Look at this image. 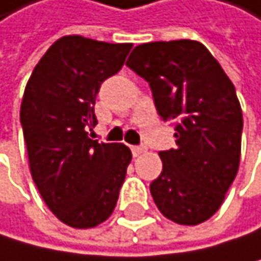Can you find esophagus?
I'll list each match as a JSON object with an SVG mask.
<instances>
[{
    "instance_id": "esophagus-1",
    "label": "esophagus",
    "mask_w": 261,
    "mask_h": 261,
    "mask_svg": "<svg viewBox=\"0 0 261 261\" xmlns=\"http://www.w3.org/2000/svg\"><path fill=\"white\" fill-rule=\"evenodd\" d=\"M132 152H133L135 158H140V156H143V154L146 152V148H144V146H133Z\"/></svg>"
}]
</instances>
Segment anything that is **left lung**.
Instances as JSON below:
<instances>
[{
  "label": "left lung",
  "mask_w": 261,
  "mask_h": 261,
  "mask_svg": "<svg viewBox=\"0 0 261 261\" xmlns=\"http://www.w3.org/2000/svg\"><path fill=\"white\" fill-rule=\"evenodd\" d=\"M126 66L149 83L162 120L175 121L177 148L159 152L152 200L177 224H201L221 208L241 162L234 84L201 42L188 39L138 45Z\"/></svg>",
  "instance_id": "8db88e82"
}]
</instances>
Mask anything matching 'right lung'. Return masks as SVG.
I'll list each match as a JSON object with an SVG mask.
<instances>
[{
	"label": "right lung",
	"instance_id": "right-lung-1",
	"mask_svg": "<svg viewBox=\"0 0 261 261\" xmlns=\"http://www.w3.org/2000/svg\"><path fill=\"white\" fill-rule=\"evenodd\" d=\"M132 47L65 35L27 81L20 123L29 169L45 204L69 227H95L115 210L132 151L91 140L87 128L97 125L100 84L121 69Z\"/></svg>",
	"mask_w": 261,
	"mask_h": 261
}]
</instances>
